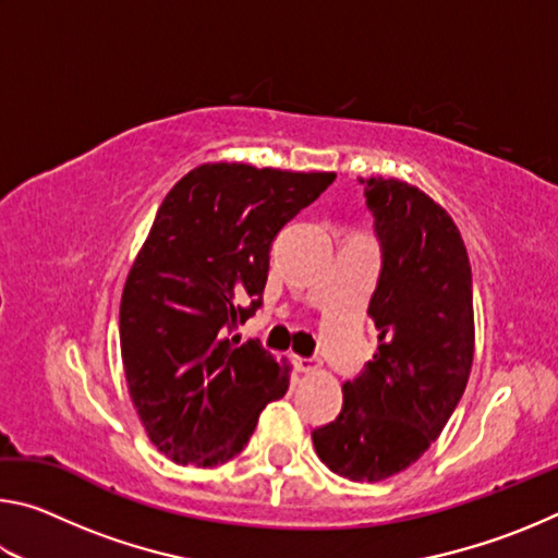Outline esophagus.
Instances as JSON below:
<instances>
[{
    "instance_id": "esophagus-1",
    "label": "esophagus",
    "mask_w": 558,
    "mask_h": 558,
    "mask_svg": "<svg viewBox=\"0 0 558 558\" xmlns=\"http://www.w3.org/2000/svg\"><path fill=\"white\" fill-rule=\"evenodd\" d=\"M295 369L302 374H313L323 369V364L317 362V359H310V356H295Z\"/></svg>"
}]
</instances>
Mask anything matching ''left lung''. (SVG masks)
I'll return each mask as SVG.
<instances>
[{
    "label": "left lung",
    "mask_w": 558,
    "mask_h": 558,
    "mask_svg": "<svg viewBox=\"0 0 558 558\" xmlns=\"http://www.w3.org/2000/svg\"><path fill=\"white\" fill-rule=\"evenodd\" d=\"M384 266L369 317L379 349L342 386L337 421L317 428L319 460L354 483L413 465L456 411L475 356L472 272L450 214L401 179H362Z\"/></svg>",
    "instance_id": "left-lung-1"
}]
</instances>
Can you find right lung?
<instances>
[{
	"label": "right lung",
	"mask_w": 558,
	"mask_h": 558,
	"mask_svg": "<svg viewBox=\"0 0 558 558\" xmlns=\"http://www.w3.org/2000/svg\"><path fill=\"white\" fill-rule=\"evenodd\" d=\"M335 177L206 162L159 204L122 288L120 354L149 440L177 465L233 458L286 396V359L229 332L260 305L272 239Z\"/></svg>",
	"instance_id": "obj_1"
}]
</instances>
